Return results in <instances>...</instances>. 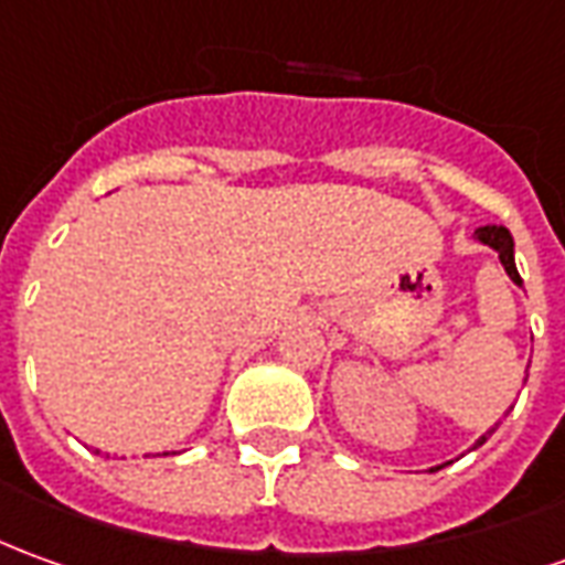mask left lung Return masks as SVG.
<instances>
[{"instance_id":"obj_1","label":"left lung","mask_w":565,"mask_h":565,"mask_svg":"<svg viewBox=\"0 0 565 565\" xmlns=\"http://www.w3.org/2000/svg\"><path fill=\"white\" fill-rule=\"evenodd\" d=\"M475 235L483 244H489V247H492L495 254H499L504 271H508V278H511L514 284H523V281H520V275H516V266H514V238H511V232H508L504 226H480ZM483 440H487V434H483V437L477 440V447H480Z\"/></svg>"}]
</instances>
